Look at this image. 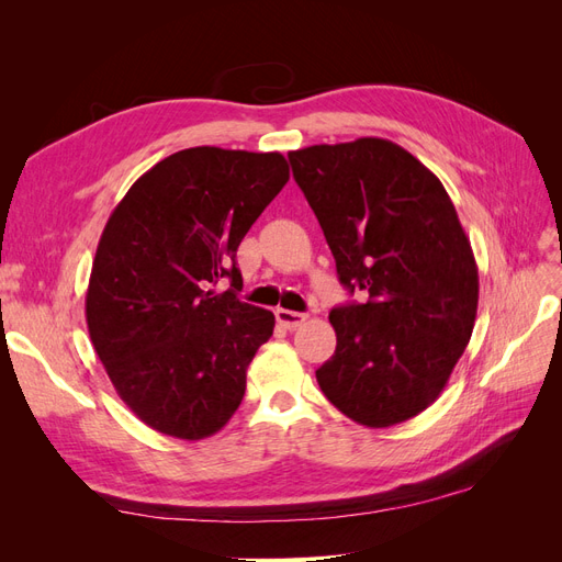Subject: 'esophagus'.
Wrapping results in <instances>:
<instances>
[{
	"instance_id": "obj_1",
	"label": "esophagus",
	"mask_w": 562,
	"mask_h": 562,
	"mask_svg": "<svg viewBox=\"0 0 562 562\" xmlns=\"http://www.w3.org/2000/svg\"><path fill=\"white\" fill-rule=\"evenodd\" d=\"M277 321L281 323L283 328L288 330H295L300 328L304 321H307V314H300V312H291V310H277Z\"/></svg>"
}]
</instances>
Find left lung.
Masks as SVG:
<instances>
[{"instance_id": "obj_1", "label": "left lung", "mask_w": 562, "mask_h": 562, "mask_svg": "<svg viewBox=\"0 0 562 562\" xmlns=\"http://www.w3.org/2000/svg\"><path fill=\"white\" fill-rule=\"evenodd\" d=\"M333 250L339 283L363 302L330 312L337 347L316 370L349 419L382 429L438 398L464 353L479 267L446 187L382 138L288 155Z\"/></svg>"}]
</instances>
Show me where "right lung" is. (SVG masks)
Returning a JSON list of instances; mask_svg holds the SVG:
<instances>
[{"instance_id": "add662e5", "label": "right lung", "mask_w": 562, "mask_h": 562, "mask_svg": "<svg viewBox=\"0 0 562 562\" xmlns=\"http://www.w3.org/2000/svg\"><path fill=\"white\" fill-rule=\"evenodd\" d=\"M288 178L279 151L190 147L112 211L87 291L89 335L119 398L155 431L201 440L241 405L274 314L236 297V248ZM220 278L229 292L212 291Z\"/></svg>"}]
</instances>
